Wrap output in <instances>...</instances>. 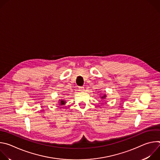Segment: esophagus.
Instances as JSON below:
<instances>
[{"label": "esophagus", "instance_id": "1", "mask_svg": "<svg viewBox=\"0 0 160 160\" xmlns=\"http://www.w3.org/2000/svg\"><path fill=\"white\" fill-rule=\"evenodd\" d=\"M79 90L81 91V92H83V91L85 90V87H79Z\"/></svg>", "mask_w": 160, "mask_h": 160}]
</instances>
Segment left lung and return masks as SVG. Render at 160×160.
Returning <instances> with one entry per match:
<instances>
[{
	"label": "left lung",
	"mask_w": 160,
	"mask_h": 160,
	"mask_svg": "<svg viewBox=\"0 0 160 160\" xmlns=\"http://www.w3.org/2000/svg\"><path fill=\"white\" fill-rule=\"evenodd\" d=\"M106 97V95L104 94V95H103L102 96H101V99H105Z\"/></svg>",
	"instance_id": "1"
}]
</instances>
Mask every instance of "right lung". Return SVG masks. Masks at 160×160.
<instances>
[{"label": "right lung", "instance_id": "obj_1", "mask_svg": "<svg viewBox=\"0 0 160 160\" xmlns=\"http://www.w3.org/2000/svg\"><path fill=\"white\" fill-rule=\"evenodd\" d=\"M60 104L61 105H64V104H65V102H66V101H63V100H61V101H60Z\"/></svg>", "mask_w": 160, "mask_h": 160}]
</instances>
